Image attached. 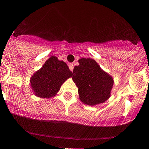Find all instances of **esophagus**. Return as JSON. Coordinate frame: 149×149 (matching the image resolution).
Segmentation results:
<instances>
[{
	"label": "esophagus",
	"instance_id": "obj_1",
	"mask_svg": "<svg viewBox=\"0 0 149 149\" xmlns=\"http://www.w3.org/2000/svg\"><path fill=\"white\" fill-rule=\"evenodd\" d=\"M68 66H69L70 70L71 71H73V68H74V65H73V64H69V65H68Z\"/></svg>",
	"mask_w": 149,
	"mask_h": 149
}]
</instances>
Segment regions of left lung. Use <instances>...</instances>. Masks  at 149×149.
<instances>
[{"instance_id":"1","label":"left lung","mask_w":149,"mask_h":149,"mask_svg":"<svg viewBox=\"0 0 149 149\" xmlns=\"http://www.w3.org/2000/svg\"><path fill=\"white\" fill-rule=\"evenodd\" d=\"M72 75L78 88L79 99L84 104L95 105L103 103L111 96L113 79L101 69L95 60L81 58Z\"/></svg>"}]
</instances>
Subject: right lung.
Segmentation results:
<instances>
[{
  "label": "right lung",
  "instance_id": "1",
  "mask_svg": "<svg viewBox=\"0 0 149 149\" xmlns=\"http://www.w3.org/2000/svg\"><path fill=\"white\" fill-rule=\"evenodd\" d=\"M72 75L65 61L51 56L30 78V85L38 97H53L58 92L61 84Z\"/></svg>",
  "mask_w": 149,
  "mask_h": 149
}]
</instances>
